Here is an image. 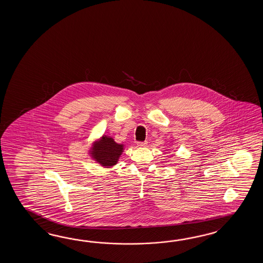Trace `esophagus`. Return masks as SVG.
<instances>
[{"label": "esophagus", "mask_w": 263, "mask_h": 263, "mask_svg": "<svg viewBox=\"0 0 263 263\" xmlns=\"http://www.w3.org/2000/svg\"><path fill=\"white\" fill-rule=\"evenodd\" d=\"M147 145V142H139V143H137V146H139V147H145Z\"/></svg>", "instance_id": "1"}]
</instances>
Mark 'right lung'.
Wrapping results in <instances>:
<instances>
[{
	"mask_svg": "<svg viewBox=\"0 0 263 263\" xmlns=\"http://www.w3.org/2000/svg\"><path fill=\"white\" fill-rule=\"evenodd\" d=\"M125 145L118 144L112 136L103 134L90 146L88 154L92 160L103 168H111L118 163L122 155Z\"/></svg>",
	"mask_w": 263,
	"mask_h": 263,
	"instance_id": "1",
	"label": "right lung"
}]
</instances>
